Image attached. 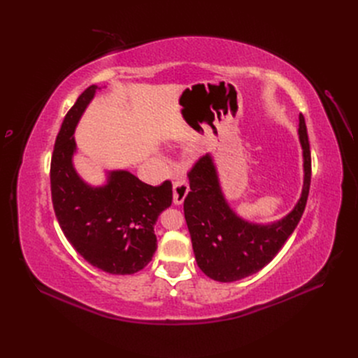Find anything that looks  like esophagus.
I'll return each mask as SVG.
<instances>
[{
    "instance_id": "34e87169",
    "label": "esophagus",
    "mask_w": 358,
    "mask_h": 358,
    "mask_svg": "<svg viewBox=\"0 0 358 358\" xmlns=\"http://www.w3.org/2000/svg\"><path fill=\"white\" fill-rule=\"evenodd\" d=\"M189 192V185L188 182H186L185 178H178L175 179L173 182V202L178 203V206H180V203H183L186 195H188Z\"/></svg>"
}]
</instances>
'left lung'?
I'll return each instance as SVG.
<instances>
[{"label": "left lung", "mask_w": 358, "mask_h": 358, "mask_svg": "<svg viewBox=\"0 0 358 358\" xmlns=\"http://www.w3.org/2000/svg\"><path fill=\"white\" fill-rule=\"evenodd\" d=\"M299 138L303 148L304 182L299 202L282 220L257 224L237 215L220 188L217 169L210 155L201 157L189 172L191 192L183 211L188 224L195 259L207 277L231 282L261 271L274 259L297 227L308 202L312 159L304 116L300 115Z\"/></svg>", "instance_id": "left-lung-1"}]
</instances>
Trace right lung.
Wrapping results in <instances>:
<instances>
[{"mask_svg": "<svg viewBox=\"0 0 358 358\" xmlns=\"http://www.w3.org/2000/svg\"><path fill=\"white\" fill-rule=\"evenodd\" d=\"M97 89L84 90L64 117L50 160V194L61 230L81 257L109 274L127 275L143 269L157 249L155 224L172 206V183L151 186L113 170L106 185L93 188L77 175L73 135Z\"/></svg>", "mask_w": 358, "mask_h": 358, "instance_id": "obj_1", "label": "right lung"}]
</instances>
